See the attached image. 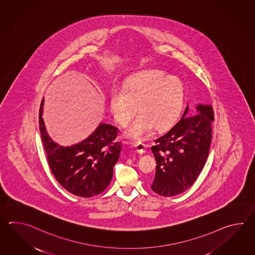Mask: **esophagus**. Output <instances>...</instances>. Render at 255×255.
<instances>
[{
	"label": "esophagus",
	"instance_id": "34e87169",
	"mask_svg": "<svg viewBox=\"0 0 255 255\" xmlns=\"http://www.w3.org/2000/svg\"><path fill=\"white\" fill-rule=\"evenodd\" d=\"M131 144L138 153H146V146L144 143H142L140 141H135V142H132Z\"/></svg>",
	"mask_w": 255,
	"mask_h": 255
}]
</instances>
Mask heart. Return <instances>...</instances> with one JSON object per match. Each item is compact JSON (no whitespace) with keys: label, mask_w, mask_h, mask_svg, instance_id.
<instances>
[{"label":"heart","mask_w":255,"mask_h":255,"mask_svg":"<svg viewBox=\"0 0 255 255\" xmlns=\"http://www.w3.org/2000/svg\"><path fill=\"white\" fill-rule=\"evenodd\" d=\"M184 86L176 77L160 71H144L130 77L123 87L115 86L109 96V107L115 120L126 127L125 135L141 140L157 130L167 129L178 120L183 109Z\"/></svg>","instance_id":"b5f03b06"}]
</instances>
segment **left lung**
Returning <instances> with one entry per match:
<instances>
[{"label":"left lung","mask_w":255,"mask_h":255,"mask_svg":"<svg viewBox=\"0 0 255 255\" xmlns=\"http://www.w3.org/2000/svg\"><path fill=\"white\" fill-rule=\"evenodd\" d=\"M196 114L182 118L155 139L151 150L157 161L151 190L163 197L179 195L195 182L206 163L212 142L213 109L199 105Z\"/></svg>","instance_id":"1"}]
</instances>
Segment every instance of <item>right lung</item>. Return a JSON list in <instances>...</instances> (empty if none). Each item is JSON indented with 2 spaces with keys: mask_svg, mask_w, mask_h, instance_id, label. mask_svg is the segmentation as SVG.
Masks as SVG:
<instances>
[{
  "mask_svg": "<svg viewBox=\"0 0 255 255\" xmlns=\"http://www.w3.org/2000/svg\"><path fill=\"white\" fill-rule=\"evenodd\" d=\"M39 109V128L49 167L59 184L74 195L90 198L108 188L121 151L119 128L100 124L87 139L72 146H58L49 136Z\"/></svg>",
  "mask_w": 255,
  "mask_h": 255,
  "instance_id": "add662e5",
  "label": "right lung"
}]
</instances>
